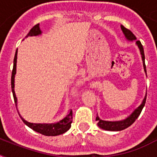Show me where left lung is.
<instances>
[{
    "label": "left lung",
    "instance_id": "8db88e82",
    "mask_svg": "<svg viewBox=\"0 0 157 157\" xmlns=\"http://www.w3.org/2000/svg\"><path fill=\"white\" fill-rule=\"evenodd\" d=\"M121 28L122 33H124V36L126 38V40L129 41H134L135 40L137 46L139 47L140 54L142 56V60H143V64H144V69L145 73L147 75V71H146V65H145V56H144V47L142 45L141 42L139 40H136L137 38L136 36L132 33L131 31H129V29L125 28L123 25H121ZM146 98H147V93L146 95L144 97V100L142 102V103L139 105V107L135 108L131 114L129 115V117H127L125 119L121 120V121H103L101 120L98 117V114L96 117V121H98V125L101 129H105V130H108V131H121L123 129H126L129 126H130L133 123H134L138 117H139V115L141 113L142 110L144 108L145 103H146Z\"/></svg>",
    "mask_w": 157,
    "mask_h": 157
}]
</instances>
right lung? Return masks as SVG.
<instances>
[{
	"label": "right lung",
	"instance_id": "1",
	"mask_svg": "<svg viewBox=\"0 0 157 157\" xmlns=\"http://www.w3.org/2000/svg\"><path fill=\"white\" fill-rule=\"evenodd\" d=\"M41 33H42V32L40 29V24L38 23L31 29L28 35L26 36V37L41 35ZM17 54H18V50H16L14 59H13V71H12V76H11V89H12V93H13L16 108H17V111L18 112V107H17L18 106V99H17L15 92H14V77H15L16 74ZM18 115L26 125H28L29 128L33 129L34 131L40 133V134L45 135V136H57V135L64 134L65 132L67 131L71 128V124L72 122V112H71V110L69 111L67 115L64 118L60 120L59 121L55 122V123H31V122L27 121L26 120L23 119V117H21V115L19 114V112H18Z\"/></svg>",
	"mask_w": 157,
	"mask_h": 157
}]
</instances>
